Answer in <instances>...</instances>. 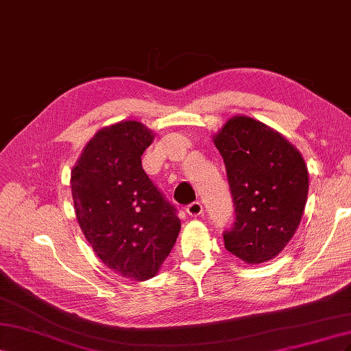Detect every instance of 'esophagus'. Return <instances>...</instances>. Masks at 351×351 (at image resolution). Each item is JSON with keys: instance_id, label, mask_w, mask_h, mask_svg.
<instances>
[{"instance_id": "esophagus-1", "label": "esophagus", "mask_w": 351, "mask_h": 351, "mask_svg": "<svg viewBox=\"0 0 351 351\" xmlns=\"http://www.w3.org/2000/svg\"><path fill=\"white\" fill-rule=\"evenodd\" d=\"M186 212H188L189 216L197 217V216H199V215L203 213V206H202V203H199V202H194V203H191V204L186 207Z\"/></svg>"}]
</instances>
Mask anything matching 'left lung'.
Wrapping results in <instances>:
<instances>
[{"label":"left lung","instance_id":"8db88e82","mask_svg":"<svg viewBox=\"0 0 351 351\" xmlns=\"http://www.w3.org/2000/svg\"><path fill=\"white\" fill-rule=\"evenodd\" d=\"M213 143L223 157L235 206L225 248L248 265L272 260L303 217L308 172L302 153L275 129L243 114L228 119Z\"/></svg>","mask_w":351,"mask_h":351}]
</instances>
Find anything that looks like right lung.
Wrapping results in <instances>:
<instances>
[{"label":"right lung","instance_id":"1","mask_svg":"<svg viewBox=\"0 0 351 351\" xmlns=\"http://www.w3.org/2000/svg\"><path fill=\"white\" fill-rule=\"evenodd\" d=\"M154 132L136 120L104 126L89 139L70 175L79 226L116 274L147 281L176 243L181 220L143 169Z\"/></svg>","mask_w":351,"mask_h":351}]
</instances>
